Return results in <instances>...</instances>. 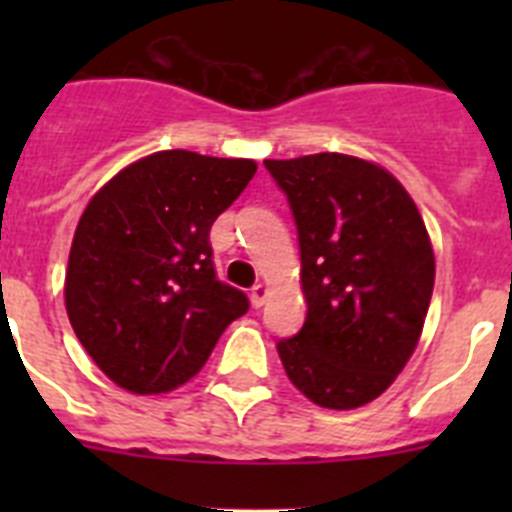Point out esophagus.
<instances>
[{
	"mask_svg": "<svg viewBox=\"0 0 512 512\" xmlns=\"http://www.w3.org/2000/svg\"><path fill=\"white\" fill-rule=\"evenodd\" d=\"M266 297H269V287H266V284H253V287H251V305L261 307L266 302Z\"/></svg>",
	"mask_w": 512,
	"mask_h": 512,
	"instance_id": "obj_1",
	"label": "esophagus"
}]
</instances>
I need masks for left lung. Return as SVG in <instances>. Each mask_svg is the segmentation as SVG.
Returning <instances> with one entry per match:
<instances>
[{"mask_svg": "<svg viewBox=\"0 0 512 512\" xmlns=\"http://www.w3.org/2000/svg\"><path fill=\"white\" fill-rule=\"evenodd\" d=\"M295 217L307 318L277 343L289 382L320 408L377 400L418 346L436 259L413 197L343 153L264 161Z\"/></svg>", "mask_w": 512, "mask_h": 512, "instance_id": "obj_1", "label": "left lung"}]
</instances>
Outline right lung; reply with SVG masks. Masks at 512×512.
Listing matches in <instances>:
<instances>
[{
  "label": "right lung",
  "mask_w": 512,
  "mask_h": 512,
  "mask_svg": "<svg viewBox=\"0 0 512 512\" xmlns=\"http://www.w3.org/2000/svg\"><path fill=\"white\" fill-rule=\"evenodd\" d=\"M256 174L251 158L158 151L112 176L76 225L66 312L81 346L122 390L171 392L248 310L220 282L210 228Z\"/></svg>",
  "instance_id": "obj_1"
}]
</instances>
